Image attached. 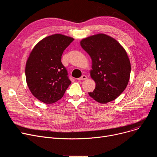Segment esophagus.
<instances>
[{
  "label": "esophagus",
  "mask_w": 157,
  "mask_h": 157,
  "mask_svg": "<svg viewBox=\"0 0 157 157\" xmlns=\"http://www.w3.org/2000/svg\"><path fill=\"white\" fill-rule=\"evenodd\" d=\"M86 79H87V77L85 75H83V76H82L81 77H80L79 78H78V81H82V80H85Z\"/></svg>",
  "instance_id": "obj_1"
}]
</instances>
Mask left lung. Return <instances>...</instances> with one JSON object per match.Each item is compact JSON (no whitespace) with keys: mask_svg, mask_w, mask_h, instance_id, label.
<instances>
[{"mask_svg":"<svg viewBox=\"0 0 157 157\" xmlns=\"http://www.w3.org/2000/svg\"><path fill=\"white\" fill-rule=\"evenodd\" d=\"M80 45L92 59L90 73L95 88L89 95L101 104L116 99L130 79L131 65L125 49L116 39L104 34L83 39Z\"/></svg>","mask_w":157,"mask_h":157,"instance_id":"8db88e82","label":"left lung"}]
</instances>
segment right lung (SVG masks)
Instances as JSON below:
<instances>
[{
  "label": "right lung",
  "mask_w": 157,
  "mask_h": 157,
  "mask_svg": "<svg viewBox=\"0 0 157 157\" xmlns=\"http://www.w3.org/2000/svg\"><path fill=\"white\" fill-rule=\"evenodd\" d=\"M73 40L72 37L55 34L40 40L31 51L25 66L26 81L32 94L40 101L56 102L71 83L61 59Z\"/></svg>",
  "instance_id": "1"
}]
</instances>
